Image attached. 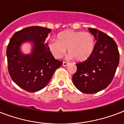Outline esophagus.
Wrapping results in <instances>:
<instances>
[{
    "mask_svg": "<svg viewBox=\"0 0 124 124\" xmlns=\"http://www.w3.org/2000/svg\"><path fill=\"white\" fill-rule=\"evenodd\" d=\"M68 65V62H63V63H62V66H64V67H66V66H67Z\"/></svg>",
    "mask_w": 124,
    "mask_h": 124,
    "instance_id": "obj_1",
    "label": "esophagus"
}]
</instances>
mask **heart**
Returning <instances> with one entry per match:
<instances>
[{"instance_id": "1", "label": "heart", "mask_w": 124, "mask_h": 124, "mask_svg": "<svg viewBox=\"0 0 124 124\" xmlns=\"http://www.w3.org/2000/svg\"><path fill=\"white\" fill-rule=\"evenodd\" d=\"M95 40L92 34L67 30L58 33L56 40H51L48 44L51 53L56 58H60L68 49L69 57L78 62L88 60L95 49Z\"/></svg>"}]
</instances>
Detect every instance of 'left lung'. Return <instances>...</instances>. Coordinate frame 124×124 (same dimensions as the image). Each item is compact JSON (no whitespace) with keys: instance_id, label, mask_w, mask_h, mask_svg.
<instances>
[{"instance_id":"8db88e82","label":"left lung","mask_w":124,"mask_h":124,"mask_svg":"<svg viewBox=\"0 0 124 124\" xmlns=\"http://www.w3.org/2000/svg\"><path fill=\"white\" fill-rule=\"evenodd\" d=\"M88 30L96 40L95 49L88 60L76 64L77 71L72 79L81 92L93 94L106 89L111 82L119 64L120 54L111 37L96 29Z\"/></svg>"}]
</instances>
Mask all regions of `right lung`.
I'll list each match as a JSON object with an SVG mask.
<instances>
[{
	"instance_id": "obj_1",
	"label": "right lung",
	"mask_w": 124,
	"mask_h": 124,
	"mask_svg": "<svg viewBox=\"0 0 124 124\" xmlns=\"http://www.w3.org/2000/svg\"><path fill=\"white\" fill-rule=\"evenodd\" d=\"M51 29L31 26L16 32L7 47L8 71L17 85L28 92H37L46 86L62 62L56 60L44 44ZM32 45V52L24 54L21 50L24 43Z\"/></svg>"
}]
</instances>
